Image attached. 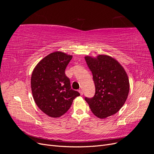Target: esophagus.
I'll return each mask as SVG.
<instances>
[{
  "label": "esophagus",
  "mask_w": 154,
  "mask_h": 154,
  "mask_svg": "<svg viewBox=\"0 0 154 154\" xmlns=\"http://www.w3.org/2000/svg\"><path fill=\"white\" fill-rule=\"evenodd\" d=\"M78 92H80V95H83V90L82 89H80V90H78Z\"/></svg>",
  "instance_id": "34e87169"
}]
</instances>
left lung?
<instances>
[{"label":"left lung","mask_w":154,"mask_h":154,"mask_svg":"<svg viewBox=\"0 0 154 154\" xmlns=\"http://www.w3.org/2000/svg\"><path fill=\"white\" fill-rule=\"evenodd\" d=\"M92 73L96 92L92 98L85 97L92 113L105 119L117 113L125 104L130 90L128 77L117 60L106 54L85 56Z\"/></svg>","instance_id":"left-lung-1"}]
</instances>
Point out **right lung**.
Listing matches in <instances>:
<instances>
[{
  "label": "right lung",
  "mask_w": 154,
  "mask_h": 154,
  "mask_svg": "<svg viewBox=\"0 0 154 154\" xmlns=\"http://www.w3.org/2000/svg\"><path fill=\"white\" fill-rule=\"evenodd\" d=\"M72 55L55 51L37 63L32 71L31 87L38 108L51 118H60L67 112L74 98L80 94L71 89L65 70Z\"/></svg>",
  "instance_id": "obj_1"
}]
</instances>
